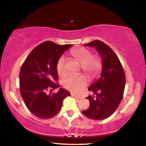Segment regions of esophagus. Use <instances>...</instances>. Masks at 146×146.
Here are the masks:
<instances>
[{"label":"esophagus","instance_id":"1","mask_svg":"<svg viewBox=\"0 0 146 146\" xmlns=\"http://www.w3.org/2000/svg\"><path fill=\"white\" fill-rule=\"evenodd\" d=\"M71 96H72L73 97H74V98H76V99H81V98H82V97H79V96H77V95H74V94H72V95H71Z\"/></svg>","mask_w":146,"mask_h":146}]
</instances>
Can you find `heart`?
I'll return each mask as SVG.
<instances>
[{
	"mask_svg": "<svg viewBox=\"0 0 146 146\" xmlns=\"http://www.w3.org/2000/svg\"><path fill=\"white\" fill-rule=\"evenodd\" d=\"M71 55L82 65L83 72L90 78H95L99 75L102 68V61L97 56H93L92 53L83 47L74 49L71 51ZM66 59L61 56L56 62V71L60 76H64L67 72L66 70ZM88 82L84 76L70 75L63 82V86L73 93H78L86 87Z\"/></svg>",
	"mask_w": 146,
	"mask_h": 146,
	"instance_id": "1",
	"label": "heart"
}]
</instances>
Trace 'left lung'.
<instances>
[{
    "mask_svg": "<svg viewBox=\"0 0 146 146\" xmlns=\"http://www.w3.org/2000/svg\"><path fill=\"white\" fill-rule=\"evenodd\" d=\"M86 46L97 49L102 57V70L99 79L88 88L94 95L86 98L90 107L82 113L91 119L104 120L114 113L122 99L125 85L124 71L117 55L107 44L95 40Z\"/></svg>",
    "mask_w": 146,
    "mask_h": 146,
    "instance_id": "8db88e82",
    "label": "left lung"
}]
</instances>
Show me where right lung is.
<instances>
[{
	"label": "right lung",
	"mask_w": 146,
	"mask_h": 146,
	"mask_svg": "<svg viewBox=\"0 0 146 146\" xmlns=\"http://www.w3.org/2000/svg\"><path fill=\"white\" fill-rule=\"evenodd\" d=\"M71 44L58 45L46 41L35 48L21 66L19 74L20 91L24 102L32 114L48 119L59 112L63 100L70 96L68 91L58 88L56 62ZM49 92V94L48 92Z\"/></svg>",
	"instance_id": "1"
}]
</instances>
